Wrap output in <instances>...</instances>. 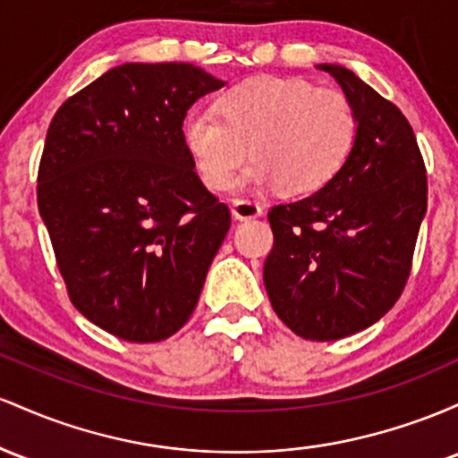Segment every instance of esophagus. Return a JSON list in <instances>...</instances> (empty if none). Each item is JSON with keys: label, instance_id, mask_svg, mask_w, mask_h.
Returning <instances> with one entry per match:
<instances>
[{"label": "esophagus", "instance_id": "34e87169", "mask_svg": "<svg viewBox=\"0 0 458 458\" xmlns=\"http://www.w3.org/2000/svg\"><path fill=\"white\" fill-rule=\"evenodd\" d=\"M231 214H233L235 220H250L264 214V208L257 201H250V199H235L231 203Z\"/></svg>", "mask_w": 458, "mask_h": 458}]
</instances>
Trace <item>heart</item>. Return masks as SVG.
Segmentation results:
<instances>
[{
  "instance_id": "heart-1",
  "label": "heart",
  "mask_w": 458,
  "mask_h": 458,
  "mask_svg": "<svg viewBox=\"0 0 458 458\" xmlns=\"http://www.w3.org/2000/svg\"><path fill=\"white\" fill-rule=\"evenodd\" d=\"M357 114L337 89H320L302 77L257 75L229 86L218 112L194 107L183 116L182 140L208 188L276 183L284 192L305 194L327 186L351 156Z\"/></svg>"
}]
</instances>
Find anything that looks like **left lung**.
I'll use <instances>...</instances> for the list:
<instances>
[{"mask_svg":"<svg viewBox=\"0 0 458 458\" xmlns=\"http://www.w3.org/2000/svg\"><path fill=\"white\" fill-rule=\"evenodd\" d=\"M318 69L335 77L352 104L357 138L327 186L268 212L275 246L264 285L296 335L333 342L372 327L403 294L428 188L403 112L352 71Z\"/></svg>","mask_w":458,"mask_h":458,"instance_id":"obj_1","label":"left lung"}]
</instances>
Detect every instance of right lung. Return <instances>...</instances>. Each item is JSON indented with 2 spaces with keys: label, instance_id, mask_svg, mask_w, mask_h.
<instances>
[{
  "label": "right lung",
  "instance_id": "add662e5",
  "mask_svg": "<svg viewBox=\"0 0 458 458\" xmlns=\"http://www.w3.org/2000/svg\"><path fill=\"white\" fill-rule=\"evenodd\" d=\"M225 81L188 63H127L69 97L38 166V212L71 302L125 342L188 322L231 227L182 140L190 106Z\"/></svg>",
  "mask_w": 458,
  "mask_h": 458
}]
</instances>
